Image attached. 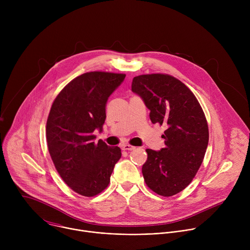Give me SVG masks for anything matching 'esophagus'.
<instances>
[{
	"instance_id": "1",
	"label": "esophagus",
	"mask_w": 250,
	"mask_h": 250,
	"mask_svg": "<svg viewBox=\"0 0 250 250\" xmlns=\"http://www.w3.org/2000/svg\"><path fill=\"white\" fill-rule=\"evenodd\" d=\"M122 148H123V150H133V149H135V147L130 146V145H124V146H122Z\"/></svg>"
}]
</instances>
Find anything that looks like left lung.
I'll list each match as a JSON object with an SVG mask.
<instances>
[{
  "label": "left lung",
  "mask_w": 250,
  "mask_h": 250,
  "mask_svg": "<svg viewBox=\"0 0 250 250\" xmlns=\"http://www.w3.org/2000/svg\"><path fill=\"white\" fill-rule=\"evenodd\" d=\"M131 90L144 100L152 124L164 125V148L146 149L142 174L149 189L163 197L183 191L197 174L208 147V127L192 91L168 74L133 78Z\"/></svg>",
  "instance_id": "left-lung-1"
}]
</instances>
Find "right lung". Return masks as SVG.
Returning a JSON list of instances; mask_svg holds the SVG:
<instances>
[{
    "instance_id": "add662e5",
    "label": "right lung",
    "mask_w": 250,
    "mask_h": 250,
    "mask_svg": "<svg viewBox=\"0 0 250 250\" xmlns=\"http://www.w3.org/2000/svg\"><path fill=\"white\" fill-rule=\"evenodd\" d=\"M125 74L84 73L68 83L57 95L46 123V141L54 166L74 192L94 197L110 183L121 148L103 140L95 142L94 131H102L105 104L123 83Z\"/></svg>"
}]
</instances>
